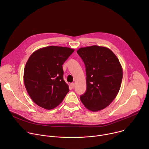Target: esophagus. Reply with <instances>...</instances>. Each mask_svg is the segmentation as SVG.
<instances>
[{"mask_svg":"<svg viewBox=\"0 0 149 149\" xmlns=\"http://www.w3.org/2000/svg\"><path fill=\"white\" fill-rule=\"evenodd\" d=\"M70 85H71V87L72 88H74V86H75L74 83H71Z\"/></svg>","mask_w":149,"mask_h":149,"instance_id":"esophagus-1","label":"esophagus"}]
</instances>
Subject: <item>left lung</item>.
Listing matches in <instances>:
<instances>
[{"instance_id":"left-lung-1","label":"left lung","mask_w":149,"mask_h":149,"mask_svg":"<svg viewBox=\"0 0 149 149\" xmlns=\"http://www.w3.org/2000/svg\"><path fill=\"white\" fill-rule=\"evenodd\" d=\"M77 54L86 66L87 76V89L80 100L88 110H101L120 90L123 70L119 60L110 49L96 45L79 48Z\"/></svg>"}]
</instances>
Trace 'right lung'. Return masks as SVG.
<instances>
[{"instance_id":"1","label":"right lung","mask_w":149,"mask_h":149,"mask_svg":"<svg viewBox=\"0 0 149 149\" xmlns=\"http://www.w3.org/2000/svg\"><path fill=\"white\" fill-rule=\"evenodd\" d=\"M74 51L70 48L49 46L31 55L25 67L24 79L28 94L38 105L53 109L69 92L63 80L62 65Z\"/></svg>"}]
</instances>
